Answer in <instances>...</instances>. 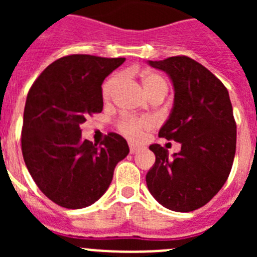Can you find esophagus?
<instances>
[{
    "label": "esophagus",
    "instance_id": "obj_1",
    "mask_svg": "<svg viewBox=\"0 0 257 257\" xmlns=\"http://www.w3.org/2000/svg\"><path fill=\"white\" fill-rule=\"evenodd\" d=\"M128 147H130V153L131 154L136 153V152H139L140 149H142V147H140V145H136V144H130Z\"/></svg>",
    "mask_w": 257,
    "mask_h": 257
}]
</instances>
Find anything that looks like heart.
I'll use <instances>...</instances> for the list:
<instances>
[{
	"label": "heart",
	"mask_w": 257,
	"mask_h": 257,
	"mask_svg": "<svg viewBox=\"0 0 257 257\" xmlns=\"http://www.w3.org/2000/svg\"><path fill=\"white\" fill-rule=\"evenodd\" d=\"M119 82V76L113 74L105 79V82L101 86V96L104 100H109L112 97L115 86ZM143 85L148 95H152L154 91L160 88H167L165 79L158 74L147 73L143 77ZM117 130L126 136L130 140H140L144 135L145 131L152 130L154 127L153 118L151 117H134V115H122L117 121Z\"/></svg>",
	"instance_id": "obj_1"
}]
</instances>
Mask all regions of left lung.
Segmentation results:
<instances>
[{
	"mask_svg": "<svg viewBox=\"0 0 257 257\" xmlns=\"http://www.w3.org/2000/svg\"><path fill=\"white\" fill-rule=\"evenodd\" d=\"M165 70L175 88L174 108L158 136L181 144L169 157L160 144L147 174L152 196L166 208L189 212L216 196L230 174L237 143V124L229 92L215 74L188 56L149 61Z\"/></svg>",
	"mask_w": 257,
	"mask_h": 257,
	"instance_id": "obj_1",
	"label": "left lung"
}]
</instances>
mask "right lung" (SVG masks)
Here are the masks:
<instances>
[{
  "mask_svg": "<svg viewBox=\"0 0 257 257\" xmlns=\"http://www.w3.org/2000/svg\"><path fill=\"white\" fill-rule=\"evenodd\" d=\"M124 58L73 54L49 65L29 88L22 152L40 190L65 208H82L103 196L114 167L128 154L115 133L100 144L82 140L79 124L103 110L101 83Z\"/></svg>",
  "mask_w": 257,
  "mask_h": 257,
  "instance_id": "obj_1",
  "label": "right lung"
}]
</instances>
